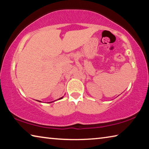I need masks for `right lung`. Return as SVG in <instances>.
<instances>
[{
	"label": "right lung",
	"mask_w": 149,
	"mask_h": 149,
	"mask_svg": "<svg viewBox=\"0 0 149 149\" xmlns=\"http://www.w3.org/2000/svg\"><path fill=\"white\" fill-rule=\"evenodd\" d=\"M63 97H60V99H58V100H60V99H62ZM37 101H39V102H41V101H40V100H37Z\"/></svg>",
	"instance_id": "add662e5"
}]
</instances>
